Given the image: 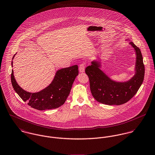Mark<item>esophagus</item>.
Returning <instances> with one entry per match:
<instances>
[{
	"instance_id": "1",
	"label": "esophagus",
	"mask_w": 155,
	"mask_h": 155,
	"mask_svg": "<svg viewBox=\"0 0 155 155\" xmlns=\"http://www.w3.org/2000/svg\"><path fill=\"white\" fill-rule=\"evenodd\" d=\"M84 71H85V65L84 64H82L80 65L79 71L80 72H84Z\"/></svg>"
}]
</instances>
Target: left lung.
I'll list each match as a JSON object with an SVG mask.
<instances>
[{
  "label": "left lung",
  "instance_id": "obj_1",
  "mask_svg": "<svg viewBox=\"0 0 155 155\" xmlns=\"http://www.w3.org/2000/svg\"><path fill=\"white\" fill-rule=\"evenodd\" d=\"M136 53L134 75L125 81L112 79L102 68L101 59H94L86 68L93 97L99 103L107 105H120L130 101L141 86L144 76V66L140 49L128 38Z\"/></svg>",
  "mask_w": 155,
  "mask_h": 155
}]
</instances>
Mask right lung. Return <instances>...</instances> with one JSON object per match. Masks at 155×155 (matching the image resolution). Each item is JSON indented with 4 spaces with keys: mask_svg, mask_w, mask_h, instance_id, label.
I'll use <instances>...</instances> for the list:
<instances>
[{
    "mask_svg": "<svg viewBox=\"0 0 155 155\" xmlns=\"http://www.w3.org/2000/svg\"><path fill=\"white\" fill-rule=\"evenodd\" d=\"M16 54L13 56L12 60ZM11 65L12 67L13 61ZM78 66L75 65L58 70L51 83L42 90L35 93L28 92L18 85L14 75L13 70L11 74V83L19 97L33 108L40 110L56 109L65 102L73 83L78 75Z\"/></svg>",
    "mask_w": 155,
    "mask_h": 155,
    "instance_id": "right-lung-1",
    "label": "right lung"
}]
</instances>
